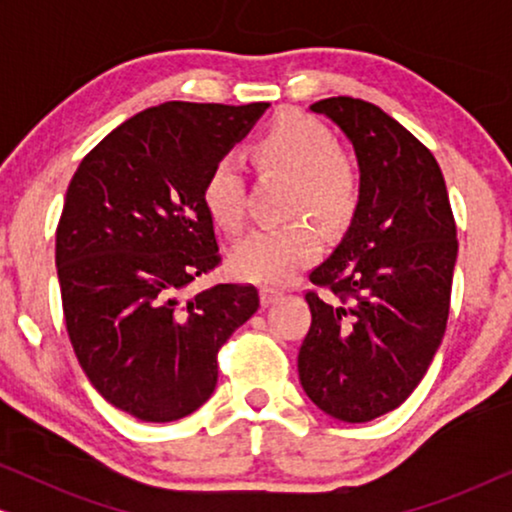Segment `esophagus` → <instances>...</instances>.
Returning a JSON list of instances; mask_svg holds the SVG:
<instances>
[{
  "instance_id": "34e87169",
  "label": "esophagus",
  "mask_w": 512,
  "mask_h": 512,
  "mask_svg": "<svg viewBox=\"0 0 512 512\" xmlns=\"http://www.w3.org/2000/svg\"><path fill=\"white\" fill-rule=\"evenodd\" d=\"M279 298H282V293L275 291V289H263V291H261V300H263V305H265V307H268V305H275Z\"/></svg>"
}]
</instances>
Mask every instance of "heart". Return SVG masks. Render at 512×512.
<instances>
[{
  "instance_id": "1",
  "label": "heart",
  "mask_w": 512,
  "mask_h": 512,
  "mask_svg": "<svg viewBox=\"0 0 512 512\" xmlns=\"http://www.w3.org/2000/svg\"><path fill=\"white\" fill-rule=\"evenodd\" d=\"M258 170L291 179L289 216H312L328 230H345L361 205V174L338 149V139L317 118L284 111L254 142ZM202 205L226 233H240L247 221V186L242 165L223 153L202 181ZM324 233L312 221L263 228L237 242L230 263L242 279L265 286L291 284L319 261Z\"/></svg>"
}]
</instances>
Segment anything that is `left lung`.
I'll use <instances>...</instances> for the list:
<instances>
[{
    "mask_svg": "<svg viewBox=\"0 0 512 512\" xmlns=\"http://www.w3.org/2000/svg\"><path fill=\"white\" fill-rule=\"evenodd\" d=\"M352 139L361 205L338 249L310 272L312 324L298 352L310 401L342 422L396 410L429 370L450 317L457 223L433 153L356 97L314 102Z\"/></svg>",
    "mask_w": 512,
    "mask_h": 512,
    "instance_id": "8db88e82",
    "label": "left lung"
}]
</instances>
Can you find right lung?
<instances>
[{
    "label": "right lung",
    "instance_id": "obj_1",
    "mask_svg": "<svg viewBox=\"0 0 512 512\" xmlns=\"http://www.w3.org/2000/svg\"><path fill=\"white\" fill-rule=\"evenodd\" d=\"M270 104L165 102L111 130L76 167L55 230L62 314L88 380L142 422H174L212 396L219 349L258 307L254 284H214L212 163Z\"/></svg>",
    "mask_w": 512,
    "mask_h": 512
}]
</instances>
